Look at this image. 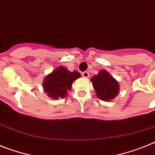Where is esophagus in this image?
Masks as SVG:
<instances>
[{
  "instance_id": "34e87169",
  "label": "esophagus",
  "mask_w": 155,
  "mask_h": 155,
  "mask_svg": "<svg viewBox=\"0 0 155 155\" xmlns=\"http://www.w3.org/2000/svg\"><path fill=\"white\" fill-rule=\"evenodd\" d=\"M82 75H83L84 78H88L89 77V73H88V71H84V72L82 73Z\"/></svg>"
}]
</instances>
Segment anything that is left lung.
Masks as SVG:
<instances>
[{"label":"left lung","mask_w":155,"mask_h":155,"mask_svg":"<svg viewBox=\"0 0 155 155\" xmlns=\"http://www.w3.org/2000/svg\"><path fill=\"white\" fill-rule=\"evenodd\" d=\"M91 81L96 91V95L103 101L114 99L119 93L117 81L106 70H101L97 75H94Z\"/></svg>","instance_id":"obj_1"}]
</instances>
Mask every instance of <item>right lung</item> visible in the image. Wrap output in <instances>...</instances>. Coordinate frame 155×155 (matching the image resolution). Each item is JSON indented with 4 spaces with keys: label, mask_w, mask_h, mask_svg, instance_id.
I'll use <instances>...</instances> for the list:
<instances>
[{
    "label": "right lung",
    "mask_w": 155,
    "mask_h": 155,
    "mask_svg": "<svg viewBox=\"0 0 155 155\" xmlns=\"http://www.w3.org/2000/svg\"><path fill=\"white\" fill-rule=\"evenodd\" d=\"M80 77V74L77 71L71 72L66 68L60 66L44 79V91L53 99L63 98L71 89L72 83Z\"/></svg>",
    "instance_id": "obj_1"
}]
</instances>
